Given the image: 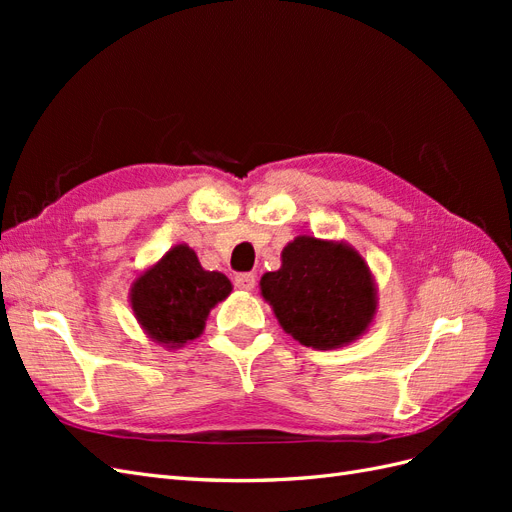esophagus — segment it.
<instances>
[{
  "mask_svg": "<svg viewBox=\"0 0 512 512\" xmlns=\"http://www.w3.org/2000/svg\"><path fill=\"white\" fill-rule=\"evenodd\" d=\"M235 286L239 288V290H254V286H256V275L254 273H237L235 275Z\"/></svg>",
  "mask_w": 512,
  "mask_h": 512,
  "instance_id": "34e87169",
  "label": "esophagus"
}]
</instances>
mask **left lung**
<instances>
[{"mask_svg": "<svg viewBox=\"0 0 512 512\" xmlns=\"http://www.w3.org/2000/svg\"><path fill=\"white\" fill-rule=\"evenodd\" d=\"M260 294L299 344L335 350L356 342L378 314V288L365 258L346 241L294 237L282 267L260 277Z\"/></svg>", "mask_w": 512, "mask_h": 512, "instance_id": "8db88e82", "label": "left lung"}]
</instances>
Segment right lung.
<instances>
[{"mask_svg":"<svg viewBox=\"0 0 512 512\" xmlns=\"http://www.w3.org/2000/svg\"><path fill=\"white\" fill-rule=\"evenodd\" d=\"M230 292L224 273L203 269L192 247L179 243L136 275L130 307L151 342L177 350L203 335L209 312Z\"/></svg>","mask_w":512,"mask_h":512,"instance_id":"1","label":"right lung"}]
</instances>
